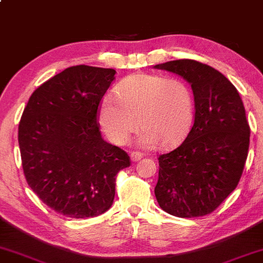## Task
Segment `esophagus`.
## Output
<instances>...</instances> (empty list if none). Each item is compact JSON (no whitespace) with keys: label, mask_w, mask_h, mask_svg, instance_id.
<instances>
[{"label":"esophagus","mask_w":263,"mask_h":263,"mask_svg":"<svg viewBox=\"0 0 263 263\" xmlns=\"http://www.w3.org/2000/svg\"><path fill=\"white\" fill-rule=\"evenodd\" d=\"M129 157H131L132 162H137V161H140L142 157H143V155H142L141 152H131Z\"/></svg>","instance_id":"1"}]
</instances>
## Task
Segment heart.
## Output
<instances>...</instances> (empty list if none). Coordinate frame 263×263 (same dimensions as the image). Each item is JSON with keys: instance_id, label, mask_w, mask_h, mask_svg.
Returning <instances> with one entry per match:
<instances>
[{"instance_id": "1", "label": "heart", "mask_w": 263, "mask_h": 263, "mask_svg": "<svg viewBox=\"0 0 263 263\" xmlns=\"http://www.w3.org/2000/svg\"><path fill=\"white\" fill-rule=\"evenodd\" d=\"M116 98L101 101L99 122L115 144H125L138 129L140 144L152 148L176 146L188 132L194 112V98L180 79L141 73L123 79L115 90Z\"/></svg>"}]
</instances>
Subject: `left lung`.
Masks as SVG:
<instances>
[{"mask_svg":"<svg viewBox=\"0 0 263 263\" xmlns=\"http://www.w3.org/2000/svg\"><path fill=\"white\" fill-rule=\"evenodd\" d=\"M192 85L194 123L184 142L158 158L155 194L178 218L213 213L237 186L250 146V126L240 93L216 69L192 59L155 65Z\"/></svg>","mask_w":263,"mask_h":263,"instance_id":"obj_1","label":"left lung"}]
</instances>
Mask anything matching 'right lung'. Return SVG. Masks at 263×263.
Wrapping results in <instances>:
<instances>
[{"label":"right lung","instance_id":"obj_1","mask_svg":"<svg viewBox=\"0 0 263 263\" xmlns=\"http://www.w3.org/2000/svg\"><path fill=\"white\" fill-rule=\"evenodd\" d=\"M114 69L77 65L34 90L18 126L23 173L50 209L93 218L111 208L116 174L129 167L125 151L102 140L99 105Z\"/></svg>","mask_w":263,"mask_h":263}]
</instances>
